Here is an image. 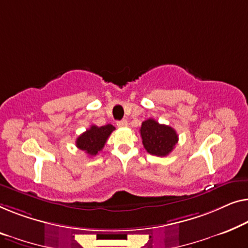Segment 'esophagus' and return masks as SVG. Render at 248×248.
Wrapping results in <instances>:
<instances>
[{"label":"esophagus","mask_w":248,"mask_h":248,"mask_svg":"<svg viewBox=\"0 0 248 248\" xmlns=\"http://www.w3.org/2000/svg\"><path fill=\"white\" fill-rule=\"evenodd\" d=\"M127 125H128V123H127L126 120H122V121L117 122V126L118 127H126Z\"/></svg>","instance_id":"obj_1"}]
</instances>
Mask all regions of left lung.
<instances>
[{
    "mask_svg": "<svg viewBox=\"0 0 248 248\" xmlns=\"http://www.w3.org/2000/svg\"><path fill=\"white\" fill-rule=\"evenodd\" d=\"M144 149L156 156H167L178 143L175 130L168 125L157 123L153 118L144 121L140 128Z\"/></svg>",
    "mask_w": 248,
    "mask_h": 248,
    "instance_id": "1",
    "label": "left lung"
}]
</instances>
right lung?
I'll list each match as a JSON object with an SVG mask.
<instances>
[{
    "label": "right lung",
    "instance_id": "right-lung-1",
    "mask_svg": "<svg viewBox=\"0 0 248 248\" xmlns=\"http://www.w3.org/2000/svg\"><path fill=\"white\" fill-rule=\"evenodd\" d=\"M115 127L113 125L107 124L104 126L92 125L87 131L78 136L76 140V146L81 151H85L89 156L97 155L99 151H102L104 145L109 138Z\"/></svg>",
    "mask_w": 248,
    "mask_h": 248
}]
</instances>
